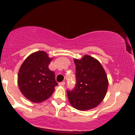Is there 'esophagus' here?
Wrapping results in <instances>:
<instances>
[{
	"label": "esophagus",
	"instance_id": "1",
	"mask_svg": "<svg viewBox=\"0 0 135 135\" xmlns=\"http://www.w3.org/2000/svg\"><path fill=\"white\" fill-rule=\"evenodd\" d=\"M59 85L60 86H64L65 85V81H62V82H60L59 83Z\"/></svg>",
	"mask_w": 135,
	"mask_h": 135
}]
</instances>
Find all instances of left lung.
<instances>
[{"label": "left lung", "instance_id": "left-lung-1", "mask_svg": "<svg viewBox=\"0 0 135 135\" xmlns=\"http://www.w3.org/2000/svg\"><path fill=\"white\" fill-rule=\"evenodd\" d=\"M76 84L72 91H67L69 101L73 108L85 111L97 107L107 95L108 80L101 63L89 55L74 59Z\"/></svg>", "mask_w": 135, "mask_h": 135}]
</instances>
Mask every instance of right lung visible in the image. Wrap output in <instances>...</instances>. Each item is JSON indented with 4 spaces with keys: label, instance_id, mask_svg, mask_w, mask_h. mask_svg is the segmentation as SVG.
I'll use <instances>...</instances> for the list:
<instances>
[{
    "label": "right lung",
    "instance_id": "1",
    "mask_svg": "<svg viewBox=\"0 0 135 135\" xmlns=\"http://www.w3.org/2000/svg\"><path fill=\"white\" fill-rule=\"evenodd\" d=\"M53 57L44 51L28 55L20 66L17 84L20 91L26 99L40 103L51 97L57 85L55 73L48 66Z\"/></svg>",
    "mask_w": 135,
    "mask_h": 135
}]
</instances>
